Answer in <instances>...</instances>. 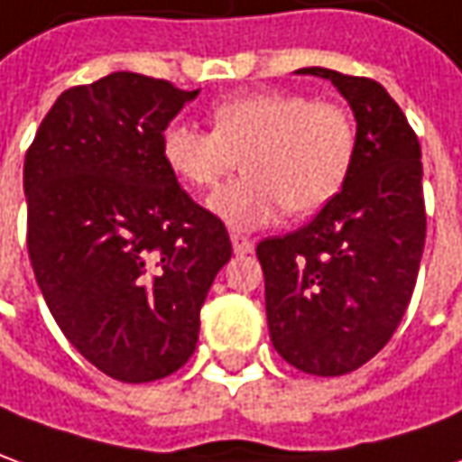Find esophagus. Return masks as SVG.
<instances>
[{
	"label": "esophagus",
	"instance_id": "obj_1",
	"mask_svg": "<svg viewBox=\"0 0 462 462\" xmlns=\"http://www.w3.org/2000/svg\"><path fill=\"white\" fill-rule=\"evenodd\" d=\"M232 250H235V255H247L255 250V240L243 232H232Z\"/></svg>",
	"mask_w": 462,
	"mask_h": 462
}]
</instances>
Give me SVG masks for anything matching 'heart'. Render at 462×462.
<instances>
[{"label": "heart", "mask_w": 462, "mask_h": 462, "mask_svg": "<svg viewBox=\"0 0 462 462\" xmlns=\"http://www.w3.org/2000/svg\"><path fill=\"white\" fill-rule=\"evenodd\" d=\"M212 131L169 124L164 164L197 189H212L243 159V179L209 197V209L237 230L268 225L281 209H321L349 174L356 128L349 111L303 93L257 90L217 103Z\"/></svg>", "instance_id": "b5f03b06"}]
</instances>
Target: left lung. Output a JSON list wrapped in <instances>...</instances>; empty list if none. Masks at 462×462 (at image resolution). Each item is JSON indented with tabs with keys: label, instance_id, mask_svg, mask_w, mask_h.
Wrapping results in <instances>:
<instances>
[{
	"label": "left lung",
	"instance_id": "obj_1",
	"mask_svg": "<svg viewBox=\"0 0 462 462\" xmlns=\"http://www.w3.org/2000/svg\"><path fill=\"white\" fill-rule=\"evenodd\" d=\"M356 118L344 187L306 227L257 245L275 351L306 374L338 376L384 349L415 291L425 247L420 141L369 78L328 68Z\"/></svg>",
	"mask_w": 462,
	"mask_h": 462
}]
</instances>
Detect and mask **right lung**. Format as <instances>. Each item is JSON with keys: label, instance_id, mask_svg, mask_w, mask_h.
Listing matches in <instances>:
<instances>
[{"label": "right lung", "instance_id": "1", "mask_svg": "<svg viewBox=\"0 0 462 462\" xmlns=\"http://www.w3.org/2000/svg\"><path fill=\"white\" fill-rule=\"evenodd\" d=\"M197 93L139 73L75 86L24 156L27 250L47 309L88 362L128 384L187 364L232 255L222 219L162 156L164 128Z\"/></svg>", "mask_w": 462, "mask_h": 462}]
</instances>
